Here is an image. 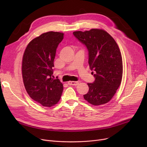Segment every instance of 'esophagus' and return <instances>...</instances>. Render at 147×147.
<instances>
[{"label":"esophagus","mask_w":147,"mask_h":147,"mask_svg":"<svg viewBox=\"0 0 147 147\" xmlns=\"http://www.w3.org/2000/svg\"><path fill=\"white\" fill-rule=\"evenodd\" d=\"M79 82H74V81H69L68 82V84L69 85H73V86H77L78 85Z\"/></svg>","instance_id":"esophagus-1"}]
</instances>
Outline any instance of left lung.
Returning a JSON list of instances; mask_svg holds the SVG:
<instances>
[{
    "instance_id": "obj_1",
    "label": "left lung",
    "mask_w": 147,
    "mask_h": 147,
    "mask_svg": "<svg viewBox=\"0 0 147 147\" xmlns=\"http://www.w3.org/2000/svg\"><path fill=\"white\" fill-rule=\"evenodd\" d=\"M74 36L88 49V63L95 81L88 83L89 92L84 99L93 105L109 102L120 85L123 63L119 46L105 31L92 28L73 32Z\"/></svg>"
}]
</instances>
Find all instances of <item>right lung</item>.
Segmentation results:
<instances>
[{
  "instance_id": "add662e5",
  "label": "right lung",
  "mask_w": 147,
  "mask_h": 147,
  "mask_svg": "<svg viewBox=\"0 0 147 147\" xmlns=\"http://www.w3.org/2000/svg\"><path fill=\"white\" fill-rule=\"evenodd\" d=\"M64 33L49 32L34 38L27 45L22 58V74L30 98L44 107H51L61 98L63 84L53 79V61Z\"/></svg>"
}]
</instances>
